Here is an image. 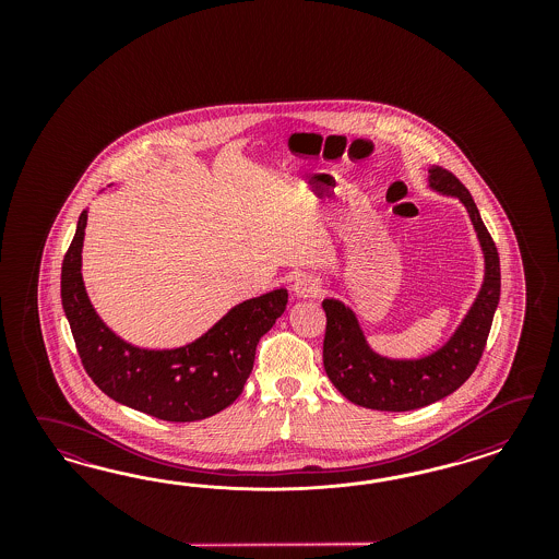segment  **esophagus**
Returning <instances> with one entry per match:
<instances>
[{
  "mask_svg": "<svg viewBox=\"0 0 559 559\" xmlns=\"http://www.w3.org/2000/svg\"><path fill=\"white\" fill-rule=\"evenodd\" d=\"M293 293L299 297V299H309V297H318L322 293V283L311 276V274H304L299 276L295 283H293Z\"/></svg>",
  "mask_w": 559,
  "mask_h": 559,
  "instance_id": "34e87169",
  "label": "esophagus"
}]
</instances>
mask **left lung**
<instances>
[{
    "mask_svg": "<svg viewBox=\"0 0 559 559\" xmlns=\"http://www.w3.org/2000/svg\"><path fill=\"white\" fill-rule=\"evenodd\" d=\"M428 187L455 197L467 209L484 254V281L457 330L440 348L420 358L374 353L355 311L338 299H323V369L334 388L356 406L407 412L430 406L457 391L475 371L500 301V258L469 190L447 169L428 168Z\"/></svg>",
    "mask_w": 559,
    "mask_h": 559,
    "instance_id": "8db88e82",
    "label": "left lung"
}]
</instances>
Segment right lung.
<instances>
[{
	"instance_id": "right-lung-1",
	"label": "right lung",
	"mask_w": 559,
	"mask_h": 559,
	"mask_svg": "<svg viewBox=\"0 0 559 559\" xmlns=\"http://www.w3.org/2000/svg\"><path fill=\"white\" fill-rule=\"evenodd\" d=\"M87 211L61 266V301L85 372L108 397L166 423H194L231 406L254 369L255 346L287 307L274 288L231 307L201 338L150 350L119 338L102 322L82 278Z\"/></svg>"
}]
</instances>
